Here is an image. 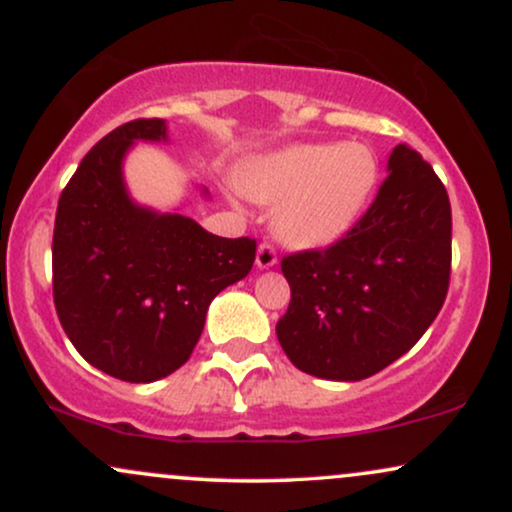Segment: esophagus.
Masks as SVG:
<instances>
[{"mask_svg":"<svg viewBox=\"0 0 512 512\" xmlns=\"http://www.w3.org/2000/svg\"><path fill=\"white\" fill-rule=\"evenodd\" d=\"M255 262H257V269L274 267V264H276V252H274L272 245L262 243L260 248H257V260Z\"/></svg>","mask_w":512,"mask_h":512,"instance_id":"esophagus-1","label":"esophagus"}]
</instances>
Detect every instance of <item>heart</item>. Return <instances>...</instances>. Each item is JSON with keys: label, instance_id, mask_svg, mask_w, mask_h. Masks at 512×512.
I'll return each mask as SVG.
<instances>
[{"label": "heart", "instance_id": "1", "mask_svg": "<svg viewBox=\"0 0 512 512\" xmlns=\"http://www.w3.org/2000/svg\"><path fill=\"white\" fill-rule=\"evenodd\" d=\"M380 180L368 144H289L250 158L236 185L245 197L276 204L274 231L296 250L342 240L366 211Z\"/></svg>", "mask_w": 512, "mask_h": 512}]
</instances>
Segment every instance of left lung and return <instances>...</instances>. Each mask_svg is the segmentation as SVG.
Listing matches in <instances>:
<instances>
[{"instance_id":"obj_1","label":"left lung","mask_w":512,"mask_h":512,"mask_svg":"<svg viewBox=\"0 0 512 512\" xmlns=\"http://www.w3.org/2000/svg\"><path fill=\"white\" fill-rule=\"evenodd\" d=\"M450 199L409 146L387 158V178L361 221L327 250L281 260L291 286L276 337L315 378L356 383L424 337L450 281Z\"/></svg>"}]
</instances>
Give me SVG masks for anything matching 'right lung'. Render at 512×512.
Masks as SVG:
<instances>
[{"label":"right lung","mask_w":512,"mask_h":512,"mask_svg":"<svg viewBox=\"0 0 512 512\" xmlns=\"http://www.w3.org/2000/svg\"><path fill=\"white\" fill-rule=\"evenodd\" d=\"M137 142L166 144V120H134L93 146L64 187L52 291L69 342L93 368L154 383L187 361L209 303L250 274L255 240L219 238L180 209L139 204L125 182ZM209 199L207 187H199Z\"/></svg>","instance_id":"obj_1"}]
</instances>
